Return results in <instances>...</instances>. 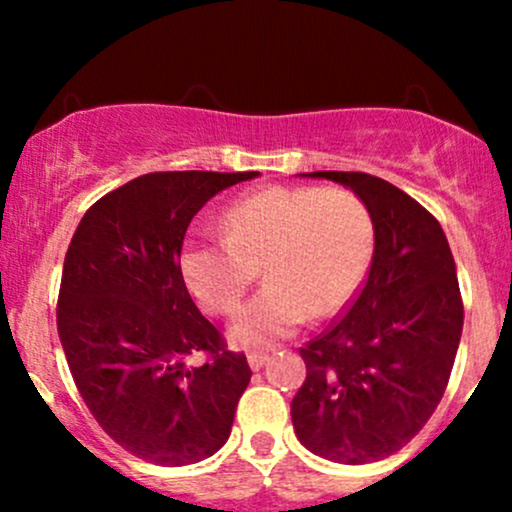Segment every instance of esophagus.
<instances>
[{"mask_svg": "<svg viewBox=\"0 0 512 512\" xmlns=\"http://www.w3.org/2000/svg\"><path fill=\"white\" fill-rule=\"evenodd\" d=\"M267 361H269V356L267 354H260V351H252V354L248 356V363H250L252 370H260Z\"/></svg>", "mask_w": 512, "mask_h": 512, "instance_id": "1", "label": "esophagus"}]
</instances>
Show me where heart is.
<instances>
[{
  "instance_id": "b5f03b06",
  "label": "heart",
  "mask_w": 512,
  "mask_h": 512,
  "mask_svg": "<svg viewBox=\"0 0 512 512\" xmlns=\"http://www.w3.org/2000/svg\"><path fill=\"white\" fill-rule=\"evenodd\" d=\"M226 238L187 243L180 272L211 315H233L262 276L267 286L231 327L238 346H269L354 298L375 248V214L349 187L274 185L238 197L221 216Z\"/></svg>"
}]
</instances>
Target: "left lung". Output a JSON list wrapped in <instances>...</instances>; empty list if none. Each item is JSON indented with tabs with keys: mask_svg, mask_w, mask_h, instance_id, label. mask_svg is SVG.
I'll return each instance as SVG.
<instances>
[{
	"mask_svg": "<svg viewBox=\"0 0 512 512\" xmlns=\"http://www.w3.org/2000/svg\"><path fill=\"white\" fill-rule=\"evenodd\" d=\"M375 214L373 262L349 310L301 346L305 380L291 402L296 436L342 464L390 457L443 399L462 337V293L443 228L383 178L317 170Z\"/></svg>",
	"mask_w": 512,
	"mask_h": 512,
	"instance_id": "obj_1",
	"label": "left lung"
}]
</instances>
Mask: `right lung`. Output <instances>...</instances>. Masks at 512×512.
Listing matches in <instances>:
<instances>
[{"label": "right lung", "instance_id": "right-lung-1", "mask_svg": "<svg viewBox=\"0 0 512 512\" xmlns=\"http://www.w3.org/2000/svg\"><path fill=\"white\" fill-rule=\"evenodd\" d=\"M255 175L146 173L98 199L69 243L57 296L64 356L93 419L146 462L195 464L231 436L252 370L197 310L180 250L192 216ZM197 350L208 361L190 367Z\"/></svg>", "mask_w": 512, "mask_h": 512}]
</instances>
